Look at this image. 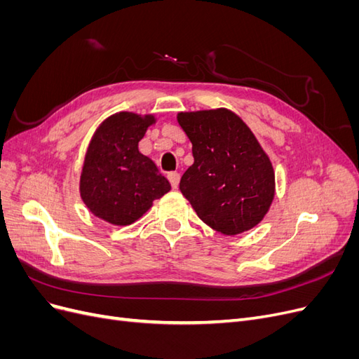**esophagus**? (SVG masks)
<instances>
[{"mask_svg":"<svg viewBox=\"0 0 359 359\" xmlns=\"http://www.w3.org/2000/svg\"><path fill=\"white\" fill-rule=\"evenodd\" d=\"M169 181L172 184L173 189H178V184H180V173L178 172H170L169 173Z\"/></svg>","mask_w":359,"mask_h":359,"instance_id":"34e87169","label":"esophagus"}]
</instances>
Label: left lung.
Here are the masks:
<instances>
[{
	"mask_svg": "<svg viewBox=\"0 0 359 359\" xmlns=\"http://www.w3.org/2000/svg\"><path fill=\"white\" fill-rule=\"evenodd\" d=\"M178 123L194 158L180 181L184 198L217 232L252 229L274 199V169L252 130L227 109L181 112Z\"/></svg>",
	"mask_w": 359,
	"mask_h": 359,
	"instance_id": "8db88e82",
	"label": "left lung"
}]
</instances>
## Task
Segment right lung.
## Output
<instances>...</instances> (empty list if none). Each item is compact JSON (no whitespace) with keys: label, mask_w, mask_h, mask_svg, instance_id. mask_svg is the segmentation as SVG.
Segmentation results:
<instances>
[{"label":"right lung","mask_w":359,"mask_h":359,"mask_svg":"<svg viewBox=\"0 0 359 359\" xmlns=\"http://www.w3.org/2000/svg\"><path fill=\"white\" fill-rule=\"evenodd\" d=\"M154 121L153 115L119 112L95 132L83 163L81 196L99 219L132 224L170 190L156 163L139 151L140 139Z\"/></svg>","instance_id":"1"}]
</instances>
